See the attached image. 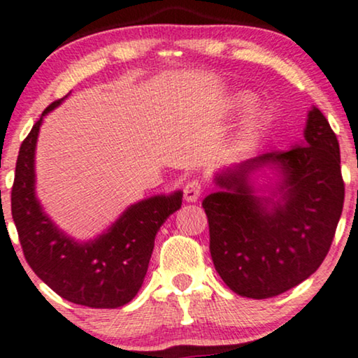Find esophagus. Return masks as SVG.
Listing matches in <instances>:
<instances>
[{
	"label": "esophagus",
	"instance_id": "34e87169",
	"mask_svg": "<svg viewBox=\"0 0 358 358\" xmlns=\"http://www.w3.org/2000/svg\"><path fill=\"white\" fill-rule=\"evenodd\" d=\"M201 193H203V185L201 182H198V180H192V182H188L183 188V196L188 203L198 201V198L201 196Z\"/></svg>",
	"mask_w": 358,
	"mask_h": 358
}]
</instances>
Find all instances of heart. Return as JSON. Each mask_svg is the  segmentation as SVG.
<instances>
[{"label":"heart","mask_w":358,"mask_h":358,"mask_svg":"<svg viewBox=\"0 0 358 358\" xmlns=\"http://www.w3.org/2000/svg\"><path fill=\"white\" fill-rule=\"evenodd\" d=\"M252 103H254V96H252L250 93L237 92L232 94L231 101H229V108L234 109V111H242V109L249 108ZM259 127H260L259 116H254L252 119H249V121L245 122L244 131H242V136H241L242 144H250V142L255 139L257 132H259Z\"/></svg>","instance_id":"heart-1"}]
</instances>
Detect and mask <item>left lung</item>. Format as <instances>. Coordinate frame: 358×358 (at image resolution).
<instances>
[{
  "instance_id": "obj_1",
  "label": "left lung",
  "mask_w": 358,
  "mask_h": 358,
  "mask_svg": "<svg viewBox=\"0 0 358 358\" xmlns=\"http://www.w3.org/2000/svg\"><path fill=\"white\" fill-rule=\"evenodd\" d=\"M282 173L271 199L255 194L250 175ZM222 192L203 199L209 252L222 282L245 298L278 296L309 278L326 259L344 206L341 150L327 119L313 106L304 141L216 175Z\"/></svg>"
}]
</instances>
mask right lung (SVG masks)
<instances>
[{
  "mask_svg": "<svg viewBox=\"0 0 358 358\" xmlns=\"http://www.w3.org/2000/svg\"><path fill=\"white\" fill-rule=\"evenodd\" d=\"M65 98L45 108L22 141L11 189L13 219L27 264L47 287L82 306L119 308L129 303L144 283L157 232L170 214L182 208L183 192L131 204L93 241L78 242L62 232L36 196L34 157L42 119Z\"/></svg>",
  "mask_w": 358,
  "mask_h": 358,
  "instance_id": "add662e5",
  "label": "right lung"
}]
</instances>
